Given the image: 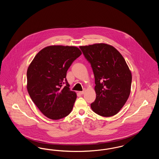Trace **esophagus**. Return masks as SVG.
Returning <instances> with one entry per match:
<instances>
[{"mask_svg": "<svg viewBox=\"0 0 159 159\" xmlns=\"http://www.w3.org/2000/svg\"><path fill=\"white\" fill-rule=\"evenodd\" d=\"M84 90H83V91H80V92H79V93H80V95H83V94H84Z\"/></svg>", "mask_w": 159, "mask_h": 159, "instance_id": "obj_1", "label": "esophagus"}]
</instances>
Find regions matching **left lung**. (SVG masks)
Returning <instances> with one entry per match:
<instances>
[{"instance_id": "8db88e82", "label": "left lung", "mask_w": 159, "mask_h": 159, "mask_svg": "<svg viewBox=\"0 0 159 159\" xmlns=\"http://www.w3.org/2000/svg\"><path fill=\"white\" fill-rule=\"evenodd\" d=\"M95 76V101L90 104L96 114L105 117L116 114L130 94L131 73L124 57L106 44L80 46Z\"/></svg>"}]
</instances>
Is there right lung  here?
<instances>
[{"mask_svg": "<svg viewBox=\"0 0 159 159\" xmlns=\"http://www.w3.org/2000/svg\"><path fill=\"white\" fill-rule=\"evenodd\" d=\"M82 54L76 47H47L34 57L27 70V90L40 111L51 120L70 114L76 99L66 79L67 71Z\"/></svg>", "mask_w": 159, "mask_h": 159, "instance_id": "1", "label": "right lung"}]
</instances>
